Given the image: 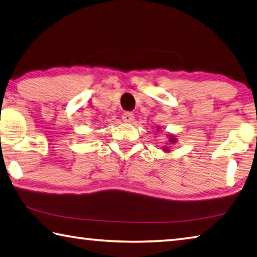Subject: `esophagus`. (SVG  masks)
<instances>
[{"label": "esophagus", "instance_id": "esophagus-1", "mask_svg": "<svg viewBox=\"0 0 257 257\" xmlns=\"http://www.w3.org/2000/svg\"><path fill=\"white\" fill-rule=\"evenodd\" d=\"M135 119V115L132 112H124L122 114V120L125 123H132Z\"/></svg>", "mask_w": 257, "mask_h": 257}]
</instances>
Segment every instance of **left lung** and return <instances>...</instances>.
Here are the masks:
<instances>
[{
    "instance_id": "left-lung-1",
    "label": "left lung",
    "mask_w": 257,
    "mask_h": 257,
    "mask_svg": "<svg viewBox=\"0 0 257 257\" xmlns=\"http://www.w3.org/2000/svg\"><path fill=\"white\" fill-rule=\"evenodd\" d=\"M158 129L160 130L159 127H158ZM168 136H169V142H170V144H175V143H177V138L173 136V135H168ZM163 151L164 152H169V149H168V147H164Z\"/></svg>"
}]
</instances>
